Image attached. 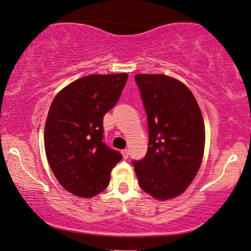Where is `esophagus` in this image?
<instances>
[{"instance_id":"34e87169","label":"esophagus","mask_w":251,"mask_h":251,"mask_svg":"<svg viewBox=\"0 0 251 251\" xmlns=\"http://www.w3.org/2000/svg\"><path fill=\"white\" fill-rule=\"evenodd\" d=\"M121 153H122V155H123V157H125V159H128V156H129V151L128 150H122Z\"/></svg>"}]
</instances>
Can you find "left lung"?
<instances>
[{"label":"left lung","mask_w":251,"mask_h":251,"mask_svg":"<svg viewBox=\"0 0 251 251\" xmlns=\"http://www.w3.org/2000/svg\"><path fill=\"white\" fill-rule=\"evenodd\" d=\"M149 122L145 157L133 161L139 186L156 200L177 198L197 176L204 153L205 130L192 91L163 74H136Z\"/></svg>","instance_id":"left-lung-1"}]
</instances>
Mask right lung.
Masks as SVG:
<instances>
[{
  "label": "right lung",
  "mask_w": 251,
  "mask_h": 251,
  "mask_svg": "<svg viewBox=\"0 0 251 251\" xmlns=\"http://www.w3.org/2000/svg\"><path fill=\"white\" fill-rule=\"evenodd\" d=\"M128 74H91L75 80L51 102L44 126L48 162L65 190L90 199L111 180L122 160L102 143V118L118 102Z\"/></svg>",
  "instance_id": "add662e5"
}]
</instances>
